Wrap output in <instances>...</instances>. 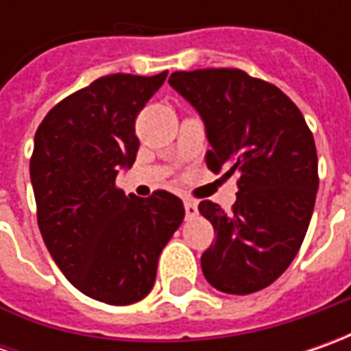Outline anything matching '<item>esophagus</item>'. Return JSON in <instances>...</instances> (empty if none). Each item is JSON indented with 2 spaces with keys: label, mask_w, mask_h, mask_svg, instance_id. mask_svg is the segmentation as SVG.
Listing matches in <instances>:
<instances>
[{
  "label": "esophagus",
  "mask_w": 351,
  "mask_h": 351,
  "mask_svg": "<svg viewBox=\"0 0 351 351\" xmlns=\"http://www.w3.org/2000/svg\"><path fill=\"white\" fill-rule=\"evenodd\" d=\"M183 205H185V213H187V217H195L197 203L193 201V199H185V201H183Z\"/></svg>",
  "instance_id": "34e87169"
}]
</instances>
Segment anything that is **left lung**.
<instances>
[{"mask_svg":"<svg viewBox=\"0 0 351 351\" xmlns=\"http://www.w3.org/2000/svg\"><path fill=\"white\" fill-rule=\"evenodd\" d=\"M168 82L205 123L207 168L238 176L230 215L199 203L215 228L203 276L223 293H256L289 267L306 234L318 191L313 132L281 89L242 70L173 72Z\"/></svg>","mask_w":351,"mask_h":351,"instance_id":"obj_1","label":"left lung"}]
</instances>
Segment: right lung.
<instances>
[{
  "label": "right lung",
  "mask_w": 351,
  "mask_h": 351,
  "mask_svg": "<svg viewBox=\"0 0 351 351\" xmlns=\"http://www.w3.org/2000/svg\"><path fill=\"white\" fill-rule=\"evenodd\" d=\"M166 75H103L54 105L34 134L43 240L75 289L101 303L125 306L152 291L158 258L185 217L164 189L142 199L115 185L136 160L134 121Z\"/></svg>",
  "instance_id": "right-lung-1"
}]
</instances>
